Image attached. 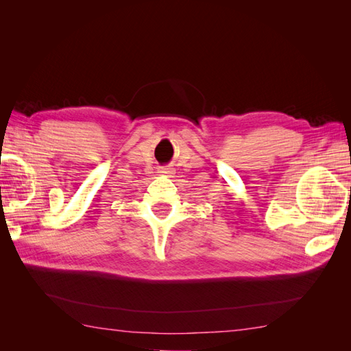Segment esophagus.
I'll list each match as a JSON object with an SVG mask.
<instances>
[{"mask_svg":"<svg viewBox=\"0 0 351 351\" xmlns=\"http://www.w3.org/2000/svg\"><path fill=\"white\" fill-rule=\"evenodd\" d=\"M161 173H162V174H165V176L173 174V171H171V169H169V168H162V169H161Z\"/></svg>","mask_w":351,"mask_h":351,"instance_id":"obj_1","label":"esophagus"}]
</instances>
